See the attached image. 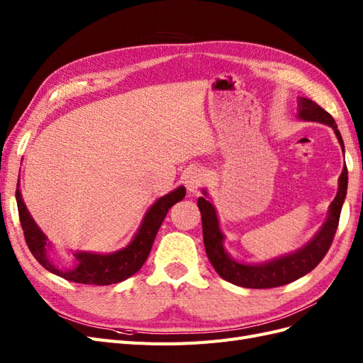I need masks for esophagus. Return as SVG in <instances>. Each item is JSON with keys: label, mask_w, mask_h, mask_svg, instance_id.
I'll return each mask as SVG.
<instances>
[{"label": "esophagus", "mask_w": 363, "mask_h": 363, "mask_svg": "<svg viewBox=\"0 0 363 363\" xmlns=\"http://www.w3.org/2000/svg\"><path fill=\"white\" fill-rule=\"evenodd\" d=\"M206 182V174L203 169L195 168L188 172V177H186V186H188V191L195 194L199 191Z\"/></svg>", "instance_id": "obj_1"}]
</instances>
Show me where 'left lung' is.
<instances>
[{"instance_id":"1","label":"left lung","mask_w":363,"mask_h":363,"mask_svg":"<svg viewBox=\"0 0 363 363\" xmlns=\"http://www.w3.org/2000/svg\"><path fill=\"white\" fill-rule=\"evenodd\" d=\"M296 104H298L300 119L313 121V123L330 125L335 130V135L344 151L342 136H340L337 125L330 113L325 112L323 107L318 106L315 101L309 100V98L300 96ZM347 184H348V171H347V167H344L342 174H340L339 177L337 194L330 204L328 216L320 232H318L303 248L291 252V255L281 256L265 263H259V265H247V263L233 260L227 255V251L224 250V245H223L224 235L221 233V228H219L215 207L212 206L211 201L206 200L204 196H200L199 208L201 212V221H203L204 248H206V255L213 265L215 271L224 280L238 284V286L251 288V289L277 288L306 276L307 272H311L318 263L324 259L328 248H330L333 242V238L339 224L340 208H342L345 195H347ZM203 192L207 196L206 191Z\"/></svg>"}]
</instances>
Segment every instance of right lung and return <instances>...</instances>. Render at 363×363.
I'll use <instances>...</instances> for the list:
<instances>
[{"label": "right lung", "mask_w": 363, "mask_h": 363, "mask_svg": "<svg viewBox=\"0 0 363 363\" xmlns=\"http://www.w3.org/2000/svg\"><path fill=\"white\" fill-rule=\"evenodd\" d=\"M186 189L184 186H179L177 189L167 194L152 204L145 213L142 224L135 235L133 240L123 248L111 255H98V252H75V265L69 269H59L52 265L47 255V236L31 218L30 212L24 204L23 196L19 191V180L16 189V203L19 212V221L24 230L26 242L31 251V255L47 271L56 274V276L69 280L74 283L83 284H96V286H106V284L119 283L138 272L144 265L156 235L167 216L171 206L184 199Z\"/></svg>", "instance_id": "right-lung-1"}]
</instances>
